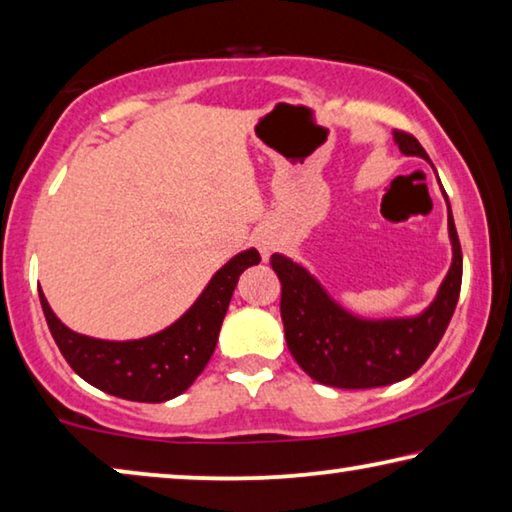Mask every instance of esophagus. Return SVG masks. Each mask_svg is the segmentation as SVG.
<instances>
[{"instance_id":"34e87169","label":"esophagus","mask_w":512,"mask_h":512,"mask_svg":"<svg viewBox=\"0 0 512 512\" xmlns=\"http://www.w3.org/2000/svg\"><path fill=\"white\" fill-rule=\"evenodd\" d=\"M255 246H257V250L259 253H262V257L264 259H269L271 257V253L275 250V241L271 239V234H266V232H259V234H255Z\"/></svg>"}]
</instances>
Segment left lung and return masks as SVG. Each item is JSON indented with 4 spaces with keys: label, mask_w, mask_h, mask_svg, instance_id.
Returning <instances> with one entry per match:
<instances>
[{
    "label": "left lung",
    "mask_w": 512,
    "mask_h": 512,
    "mask_svg": "<svg viewBox=\"0 0 512 512\" xmlns=\"http://www.w3.org/2000/svg\"><path fill=\"white\" fill-rule=\"evenodd\" d=\"M394 141L403 154L428 159L410 132L396 129ZM453 264L431 307L415 319L362 321L332 303L303 266L282 255H271L282 294L280 314L291 355L316 383L342 389L385 387L408 378L440 344L462 282V250L449 207Z\"/></svg>",
    "instance_id": "obj_1"
}]
</instances>
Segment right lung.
Here are the masks:
<instances>
[{"label": "right lung", "instance_id": "add662e5", "mask_svg": "<svg viewBox=\"0 0 512 512\" xmlns=\"http://www.w3.org/2000/svg\"><path fill=\"white\" fill-rule=\"evenodd\" d=\"M259 259L255 248L232 257L180 321L134 342H102L72 332L56 319L43 291L38 296L54 342L77 376L118 399L161 403L189 389L207 367L239 275Z\"/></svg>", "mask_w": 512, "mask_h": 512}]
</instances>
